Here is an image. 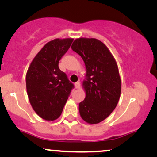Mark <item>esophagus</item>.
Here are the masks:
<instances>
[{"mask_svg":"<svg viewBox=\"0 0 157 157\" xmlns=\"http://www.w3.org/2000/svg\"><path fill=\"white\" fill-rule=\"evenodd\" d=\"M75 89H80V81L76 82V83L75 84Z\"/></svg>","mask_w":157,"mask_h":157,"instance_id":"esophagus-1","label":"esophagus"}]
</instances>
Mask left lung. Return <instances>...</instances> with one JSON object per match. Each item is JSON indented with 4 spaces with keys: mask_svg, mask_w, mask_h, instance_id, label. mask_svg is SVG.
<instances>
[{
    "mask_svg": "<svg viewBox=\"0 0 157 157\" xmlns=\"http://www.w3.org/2000/svg\"><path fill=\"white\" fill-rule=\"evenodd\" d=\"M71 48L82 57L86 68L82 82L86 98L79 104L80 117L87 123L97 124L112 113L120 100L117 64L107 46L96 38H77Z\"/></svg>",
    "mask_w": 157,
    "mask_h": 157,
    "instance_id": "left-lung-1",
    "label": "left lung"
}]
</instances>
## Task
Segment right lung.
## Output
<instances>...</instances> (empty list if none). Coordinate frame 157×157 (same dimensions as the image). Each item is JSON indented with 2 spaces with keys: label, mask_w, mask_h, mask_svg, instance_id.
Here are the masks:
<instances>
[{
  "label": "right lung",
  "mask_w": 157,
  "mask_h": 157,
  "mask_svg": "<svg viewBox=\"0 0 157 157\" xmlns=\"http://www.w3.org/2000/svg\"><path fill=\"white\" fill-rule=\"evenodd\" d=\"M73 40L57 38L48 42L27 70L26 91L30 104L40 117L46 121H53L60 116L74 88L58 66Z\"/></svg>",
  "instance_id": "obj_1"
}]
</instances>
